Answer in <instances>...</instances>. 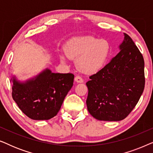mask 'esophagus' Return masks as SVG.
I'll return each mask as SVG.
<instances>
[{"mask_svg":"<svg viewBox=\"0 0 153 153\" xmlns=\"http://www.w3.org/2000/svg\"><path fill=\"white\" fill-rule=\"evenodd\" d=\"M74 81H76V83H83V79L82 78H81V76H75Z\"/></svg>","mask_w":153,"mask_h":153,"instance_id":"34e87169","label":"esophagus"}]
</instances>
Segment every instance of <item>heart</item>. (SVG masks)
<instances>
[{"instance_id":"1","label":"heart","mask_w":153,"mask_h":153,"mask_svg":"<svg viewBox=\"0 0 153 153\" xmlns=\"http://www.w3.org/2000/svg\"><path fill=\"white\" fill-rule=\"evenodd\" d=\"M110 44L106 39L90 35L73 37L60 53V59L65 62L70 58H76V65L80 72L93 74L99 72L111 55Z\"/></svg>"}]
</instances>
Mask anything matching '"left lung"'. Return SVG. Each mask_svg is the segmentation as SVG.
<instances>
[{"label":"left lung","mask_w":153,"mask_h":153,"mask_svg":"<svg viewBox=\"0 0 153 153\" xmlns=\"http://www.w3.org/2000/svg\"><path fill=\"white\" fill-rule=\"evenodd\" d=\"M120 52L86 83L88 112L99 120L119 121L135 107L145 86L143 56L128 35Z\"/></svg>","instance_id":"left-lung-1"}]
</instances>
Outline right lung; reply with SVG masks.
<instances>
[{
    "instance_id": "1",
    "label": "right lung",
    "mask_w": 153,
    "mask_h": 153,
    "mask_svg": "<svg viewBox=\"0 0 153 153\" xmlns=\"http://www.w3.org/2000/svg\"><path fill=\"white\" fill-rule=\"evenodd\" d=\"M74 74L53 73L46 68L26 81L12 75V97L19 108L33 120H49L56 116L72 88Z\"/></svg>"
}]
</instances>
